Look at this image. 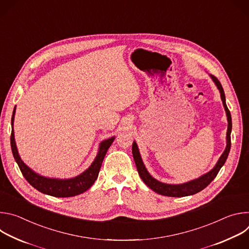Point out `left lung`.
I'll return each instance as SVG.
<instances>
[{"label": "left lung", "instance_id": "1", "mask_svg": "<svg viewBox=\"0 0 249 249\" xmlns=\"http://www.w3.org/2000/svg\"><path fill=\"white\" fill-rule=\"evenodd\" d=\"M210 76H211L213 82L216 84L218 89L221 92V98H222L224 107H225V110H226V113H227V117H228V131H227V147H226V150L224 151L223 155L219 159V160H218L217 164L214 166V168L210 170L208 173L200 176L199 178L191 180V181L183 183V184H166V183H162V182L155 179L154 177L148 172L143 160H142V158H141V155L139 153L136 142H133L132 154H133V158H134V160H135V163H136V166H137L138 173L142 178V180L144 181V183L146 185H148L156 193H159V194L163 195V196H168V197H184V196H189V195L196 194V193L200 192L201 190H203L204 188H206L213 180H214V178L219 173L221 167L225 164V162L228 159V156H229V153H230V150H231V112L228 108V106L226 104L225 91L223 89V87H222L221 83L219 82V80L215 76H213V75H210Z\"/></svg>", "mask_w": 249, "mask_h": 249}]
</instances>
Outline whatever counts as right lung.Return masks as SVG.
Here are the masks:
<instances>
[{
	"mask_svg": "<svg viewBox=\"0 0 249 249\" xmlns=\"http://www.w3.org/2000/svg\"><path fill=\"white\" fill-rule=\"evenodd\" d=\"M16 108L14 109L13 116H12V135H11V147L14 158L24 176V178L28 181V183L33 186L35 189L50 195L54 197H73L79 194L86 192L89 188L96 180L101 163L103 159L106 155V152L109 149L111 144L114 141V137H111L107 140H104L101 142L99 145L97 156L95 157L94 160L90 164V166L85 170L80 175L74 177V178L69 179H57V178H49V177H44L39 175L38 173L34 172L31 168H29L20 159L16 141H15V134H14V119H15Z\"/></svg>",
	"mask_w": 249,
	"mask_h": 249,
	"instance_id": "obj_1",
	"label": "right lung"
}]
</instances>
